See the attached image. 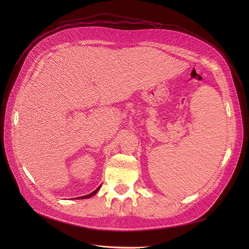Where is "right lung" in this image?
Returning a JSON list of instances; mask_svg holds the SVG:
<instances>
[{
    "instance_id": "obj_1",
    "label": "right lung",
    "mask_w": 249,
    "mask_h": 249,
    "mask_svg": "<svg viewBox=\"0 0 249 249\" xmlns=\"http://www.w3.org/2000/svg\"><path fill=\"white\" fill-rule=\"evenodd\" d=\"M99 189H100V186H99L98 188H96V189H95L93 192H91L90 194H89V195H86V196H82V197H79L78 199H86V198H89V197H92L93 195H95V194L97 193V191H98ZM76 199H77V198H76Z\"/></svg>"
}]
</instances>
